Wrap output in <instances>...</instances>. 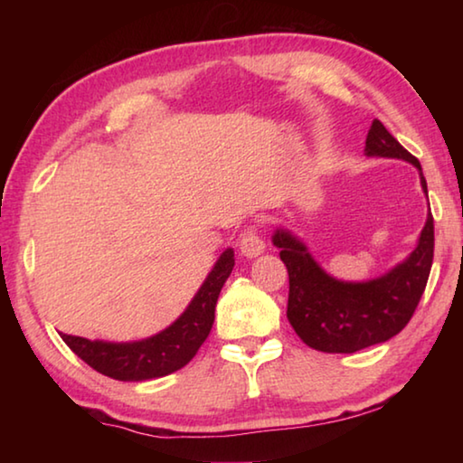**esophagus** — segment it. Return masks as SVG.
<instances>
[{
  "instance_id": "1",
  "label": "esophagus",
  "mask_w": 463,
  "mask_h": 463,
  "mask_svg": "<svg viewBox=\"0 0 463 463\" xmlns=\"http://www.w3.org/2000/svg\"><path fill=\"white\" fill-rule=\"evenodd\" d=\"M239 250L249 260H253V257L261 255L265 250V241L261 239V234L257 232L255 226H249L245 229V232L239 237Z\"/></svg>"
}]
</instances>
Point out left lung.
<instances>
[{"mask_svg": "<svg viewBox=\"0 0 463 463\" xmlns=\"http://www.w3.org/2000/svg\"><path fill=\"white\" fill-rule=\"evenodd\" d=\"M365 155L412 163L427 194L419 159L380 120H373L367 132ZM271 241L288 269L286 315L296 335L308 347L325 354H355L392 339L409 325L433 265L435 226L433 214L429 213L412 253L388 273L367 281H341L328 276L307 245L286 229H276Z\"/></svg>", "mask_w": 463, "mask_h": 463, "instance_id": "1", "label": "left lung"}]
</instances>
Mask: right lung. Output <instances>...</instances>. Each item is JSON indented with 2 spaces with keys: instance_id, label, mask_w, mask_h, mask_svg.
Listing matches in <instances>:
<instances>
[{
  "instance_id": "add662e5",
  "label": "right lung",
  "mask_w": 463,
  "mask_h": 463,
  "mask_svg": "<svg viewBox=\"0 0 463 463\" xmlns=\"http://www.w3.org/2000/svg\"><path fill=\"white\" fill-rule=\"evenodd\" d=\"M234 268V250L226 249L218 257L213 271L203 279L198 294L190 307L184 310L174 325L143 341L109 343L90 341L83 336L65 335L62 341L69 345L77 357L93 370L120 382H145L163 378L192 362L202 343L210 335L214 323L216 300L221 296L224 281Z\"/></svg>"
}]
</instances>
